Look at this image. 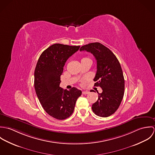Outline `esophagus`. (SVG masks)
<instances>
[{
    "instance_id": "esophagus-1",
    "label": "esophagus",
    "mask_w": 155,
    "mask_h": 155,
    "mask_svg": "<svg viewBox=\"0 0 155 155\" xmlns=\"http://www.w3.org/2000/svg\"><path fill=\"white\" fill-rule=\"evenodd\" d=\"M89 93V92L88 91H83L82 92V94H84V95H87V94H88Z\"/></svg>"
}]
</instances>
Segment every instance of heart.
<instances>
[{
	"instance_id": "obj_1",
	"label": "heart",
	"mask_w": 155,
	"mask_h": 155,
	"mask_svg": "<svg viewBox=\"0 0 155 155\" xmlns=\"http://www.w3.org/2000/svg\"><path fill=\"white\" fill-rule=\"evenodd\" d=\"M85 58H83V59H85Z\"/></svg>"
}]
</instances>
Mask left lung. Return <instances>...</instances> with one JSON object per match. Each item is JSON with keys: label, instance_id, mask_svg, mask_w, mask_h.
Here are the masks:
<instances>
[{"label": "left lung", "instance_id": "1", "mask_svg": "<svg viewBox=\"0 0 155 155\" xmlns=\"http://www.w3.org/2000/svg\"><path fill=\"white\" fill-rule=\"evenodd\" d=\"M80 51L91 52L97 60L94 86L101 87L103 92H98L92 111L98 116L108 117L117 110L124 95L125 80L120 64L110 50L99 42L84 45Z\"/></svg>", "mask_w": 155, "mask_h": 155}]
</instances>
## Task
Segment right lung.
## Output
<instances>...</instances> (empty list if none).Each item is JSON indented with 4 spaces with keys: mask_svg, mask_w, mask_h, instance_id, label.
<instances>
[{
    "mask_svg": "<svg viewBox=\"0 0 155 155\" xmlns=\"http://www.w3.org/2000/svg\"><path fill=\"white\" fill-rule=\"evenodd\" d=\"M80 46L55 44L42 53L35 70V88L45 111L51 116L64 120L71 115L82 91L74 87L69 91L60 87V76L68 58Z\"/></svg>",
    "mask_w": 155,
    "mask_h": 155,
    "instance_id": "right-lung-1",
    "label": "right lung"
}]
</instances>
